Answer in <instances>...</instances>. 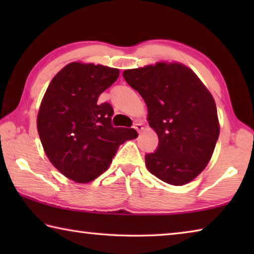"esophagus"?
I'll list each match as a JSON object with an SVG mask.
<instances>
[{"label": "esophagus", "mask_w": 254, "mask_h": 254, "mask_svg": "<svg viewBox=\"0 0 254 254\" xmlns=\"http://www.w3.org/2000/svg\"><path fill=\"white\" fill-rule=\"evenodd\" d=\"M134 128L140 133L141 131L143 130V127H142V124H141V123H136V124H134Z\"/></svg>", "instance_id": "esophagus-1"}]
</instances>
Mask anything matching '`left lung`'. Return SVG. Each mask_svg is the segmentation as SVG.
Wrapping results in <instances>:
<instances>
[{
  "mask_svg": "<svg viewBox=\"0 0 254 254\" xmlns=\"http://www.w3.org/2000/svg\"><path fill=\"white\" fill-rule=\"evenodd\" d=\"M123 77L142 96L159 137L157 151L145 156L148 170L174 186L190 183L206 168L220 135L212 94L177 62L126 69Z\"/></svg>",
  "mask_w": 254,
  "mask_h": 254,
  "instance_id": "8db88e82",
  "label": "left lung"
}]
</instances>
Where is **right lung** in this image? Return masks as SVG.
<instances>
[{"mask_svg": "<svg viewBox=\"0 0 254 254\" xmlns=\"http://www.w3.org/2000/svg\"><path fill=\"white\" fill-rule=\"evenodd\" d=\"M120 70L74 62L50 81L37 117L46 156L65 177L78 184L96 179L109 168L120 145L135 139L134 128L113 127V109L98 103Z\"/></svg>", "mask_w": 254, "mask_h": 254, "instance_id": "1", "label": "right lung"}]
</instances>
